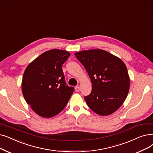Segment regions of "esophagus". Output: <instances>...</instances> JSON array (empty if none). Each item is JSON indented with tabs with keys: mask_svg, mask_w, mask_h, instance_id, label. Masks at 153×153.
Instances as JSON below:
<instances>
[{
	"mask_svg": "<svg viewBox=\"0 0 153 153\" xmlns=\"http://www.w3.org/2000/svg\"><path fill=\"white\" fill-rule=\"evenodd\" d=\"M79 90H80V88H79V86H76V87H75V91L76 92H79Z\"/></svg>",
	"mask_w": 153,
	"mask_h": 153,
	"instance_id": "34e87169",
	"label": "esophagus"
}]
</instances>
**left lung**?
<instances>
[{
  "instance_id": "1",
  "label": "left lung",
  "mask_w": 153,
  "mask_h": 153,
  "mask_svg": "<svg viewBox=\"0 0 153 153\" xmlns=\"http://www.w3.org/2000/svg\"><path fill=\"white\" fill-rule=\"evenodd\" d=\"M91 79L92 91L84 99L89 108L100 116L114 113L124 102L130 79L126 64L120 58L102 49L75 53Z\"/></svg>"
}]
</instances>
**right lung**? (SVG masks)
<instances>
[{
	"instance_id": "obj_1",
	"label": "right lung",
	"mask_w": 153,
	"mask_h": 153,
	"mask_svg": "<svg viewBox=\"0 0 153 153\" xmlns=\"http://www.w3.org/2000/svg\"><path fill=\"white\" fill-rule=\"evenodd\" d=\"M71 54L52 49L32 61L24 72L22 92L25 100L39 116L50 118L58 114L67 105L74 91L66 85L62 64Z\"/></svg>"
}]
</instances>
